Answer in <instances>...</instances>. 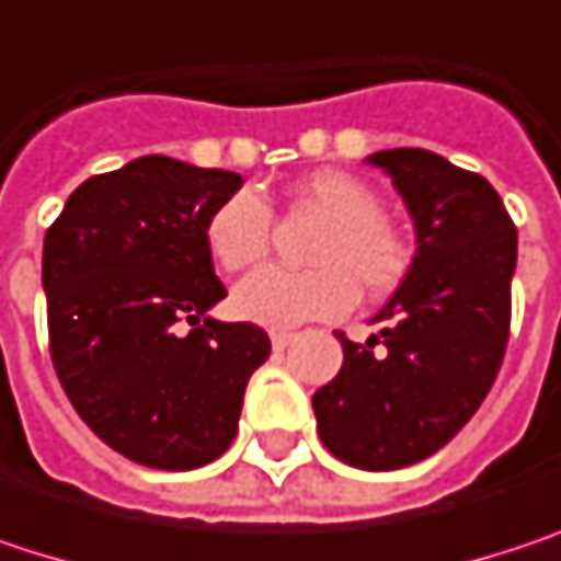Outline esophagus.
Instances as JSON below:
<instances>
[{
	"mask_svg": "<svg viewBox=\"0 0 561 561\" xmlns=\"http://www.w3.org/2000/svg\"><path fill=\"white\" fill-rule=\"evenodd\" d=\"M291 341H295V334H291V331H273V351H285Z\"/></svg>",
	"mask_w": 561,
	"mask_h": 561,
	"instance_id": "obj_1",
	"label": "esophagus"
}]
</instances>
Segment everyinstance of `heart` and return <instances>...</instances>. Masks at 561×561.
<instances>
[{
	"label": "heart",
	"mask_w": 561,
	"mask_h": 561,
	"mask_svg": "<svg viewBox=\"0 0 561 561\" xmlns=\"http://www.w3.org/2000/svg\"><path fill=\"white\" fill-rule=\"evenodd\" d=\"M295 201L318 214L308 263L311 270H260L233 288V311L263 328H295L318 318H337L354 308L357 288L370 298L390 295L409 273V247L383 220V201L370 184L347 171H311L295 184ZM270 207L256 191H237L220 201L204 243L227 273L253 270L270 253Z\"/></svg>",
	"instance_id": "1"
}]
</instances>
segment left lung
I'll use <instances>...</instances> for the list:
<instances>
[{
    "instance_id": "left-lung-1",
    "label": "left lung",
    "mask_w": 561,
    "mask_h": 561,
    "mask_svg": "<svg viewBox=\"0 0 561 561\" xmlns=\"http://www.w3.org/2000/svg\"><path fill=\"white\" fill-rule=\"evenodd\" d=\"M399 191L415 256L380 308V334H341L344 367L311 396L318 435L344 465L396 471L435 455L478 412L510 337L516 227L488 178L428 149L367 156Z\"/></svg>"
}]
</instances>
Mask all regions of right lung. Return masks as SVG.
I'll return each instance as SVG.
<instances>
[{"mask_svg":"<svg viewBox=\"0 0 561 561\" xmlns=\"http://www.w3.org/2000/svg\"><path fill=\"white\" fill-rule=\"evenodd\" d=\"M240 184L237 171L142 156L87 178L45 237L57 380L93 435L136 465L220 458L273 351L260 324L207 314L227 288L204 224Z\"/></svg>","mask_w":561,"mask_h":561,"instance_id":"1","label":"right lung"}]
</instances>
